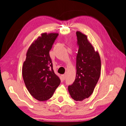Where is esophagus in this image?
Here are the masks:
<instances>
[{
  "label": "esophagus",
  "mask_w": 126,
  "mask_h": 126,
  "mask_svg": "<svg viewBox=\"0 0 126 126\" xmlns=\"http://www.w3.org/2000/svg\"><path fill=\"white\" fill-rule=\"evenodd\" d=\"M62 78H63V80H65V78H66V75H63L62 76Z\"/></svg>",
  "instance_id": "34e87169"
}]
</instances>
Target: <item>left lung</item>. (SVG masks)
Here are the masks:
<instances>
[{
	"label": "left lung",
	"mask_w": 126,
	"mask_h": 126,
	"mask_svg": "<svg viewBox=\"0 0 126 126\" xmlns=\"http://www.w3.org/2000/svg\"><path fill=\"white\" fill-rule=\"evenodd\" d=\"M79 48L76 57V76L75 81L68 86L72 98L82 101L93 94L98 81L101 71V61L97 51H95L87 36L76 32Z\"/></svg>",
	"instance_id": "8db88e82"
}]
</instances>
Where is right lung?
<instances>
[{
	"mask_svg": "<svg viewBox=\"0 0 126 126\" xmlns=\"http://www.w3.org/2000/svg\"><path fill=\"white\" fill-rule=\"evenodd\" d=\"M58 33H44L32 44L26 54L22 76L28 91L36 99L45 101L52 96L61 83L49 55Z\"/></svg>",
	"mask_w": 126,
	"mask_h": 126,
	"instance_id": "1",
	"label": "right lung"
}]
</instances>
